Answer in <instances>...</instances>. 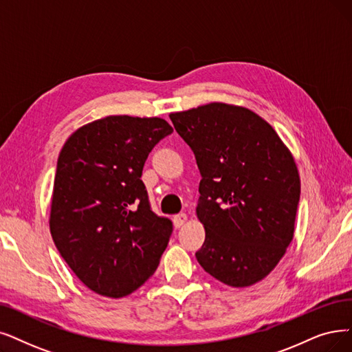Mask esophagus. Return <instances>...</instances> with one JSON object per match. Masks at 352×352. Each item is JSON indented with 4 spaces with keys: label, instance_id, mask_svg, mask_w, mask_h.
Returning a JSON list of instances; mask_svg holds the SVG:
<instances>
[{
    "label": "esophagus",
    "instance_id": "1",
    "mask_svg": "<svg viewBox=\"0 0 352 352\" xmlns=\"http://www.w3.org/2000/svg\"><path fill=\"white\" fill-rule=\"evenodd\" d=\"M188 221V215L186 214H177L173 217V225L176 228L184 227V223Z\"/></svg>",
    "mask_w": 352,
    "mask_h": 352
}]
</instances>
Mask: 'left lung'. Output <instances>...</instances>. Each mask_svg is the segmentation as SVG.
I'll return each mask as SVG.
<instances>
[{
  "instance_id": "8db88e82",
  "label": "left lung",
  "mask_w": 352,
  "mask_h": 352,
  "mask_svg": "<svg viewBox=\"0 0 352 352\" xmlns=\"http://www.w3.org/2000/svg\"><path fill=\"white\" fill-rule=\"evenodd\" d=\"M202 176L196 215L202 269L232 287L263 280L293 240L296 163L272 125L243 107L212 102L168 116Z\"/></svg>"
}]
</instances>
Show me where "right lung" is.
I'll return each instance as SVG.
<instances>
[{"label": "right lung", "instance_id": "1", "mask_svg": "<svg viewBox=\"0 0 352 352\" xmlns=\"http://www.w3.org/2000/svg\"><path fill=\"white\" fill-rule=\"evenodd\" d=\"M167 121L111 116L67 138L56 168L50 232L80 282L124 298L156 272L173 231L151 210L143 180L148 153L172 134Z\"/></svg>", "mask_w": 352, "mask_h": 352}]
</instances>
